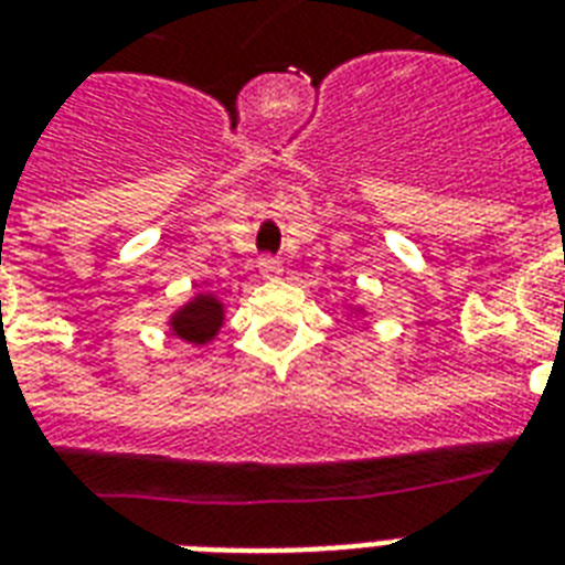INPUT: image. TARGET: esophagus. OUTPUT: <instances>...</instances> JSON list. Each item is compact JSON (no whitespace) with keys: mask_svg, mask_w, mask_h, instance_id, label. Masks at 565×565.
Returning a JSON list of instances; mask_svg holds the SVG:
<instances>
[{"mask_svg":"<svg viewBox=\"0 0 565 565\" xmlns=\"http://www.w3.org/2000/svg\"><path fill=\"white\" fill-rule=\"evenodd\" d=\"M257 269H260V275H264L266 281H275V278H281L284 273L281 260H275V257H260V260H257Z\"/></svg>","mask_w":565,"mask_h":565,"instance_id":"obj_1","label":"esophagus"}]
</instances>
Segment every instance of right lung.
Segmentation results:
<instances>
[{
  "label": "right lung",
  "mask_w": 565,
  "mask_h": 565,
  "mask_svg": "<svg viewBox=\"0 0 565 565\" xmlns=\"http://www.w3.org/2000/svg\"><path fill=\"white\" fill-rule=\"evenodd\" d=\"M222 326H225V308L213 292H195L188 305H181L170 317L172 334L193 345L211 343Z\"/></svg>",
  "instance_id": "add662e5"
}]
</instances>
